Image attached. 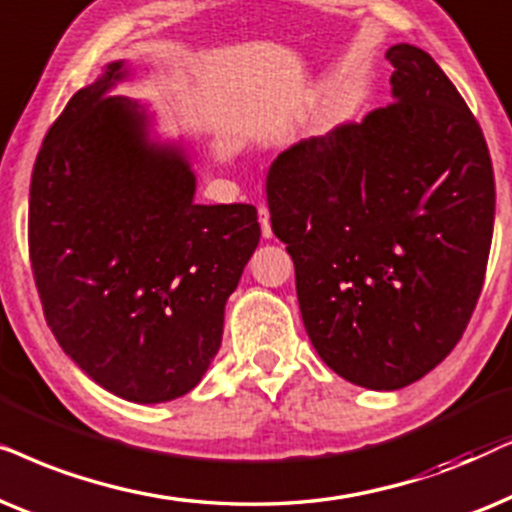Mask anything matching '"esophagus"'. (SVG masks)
<instances>
[{
  "instance_id": "34e87169",
  "label": "esophagus",
  "mask_w": 512,
  "mask_h": 512,
  "mask_svg": "<svg viewBox=\"0 0 512 512\" xmlns=\"http://www.w3.org/2000/svg\"><path fill=\"white\" fill-rule=\"evenodd\" d=\"M257 217H260V224H262V236L264 238L274 236V231H271V220H269V208L267 206L257 208Z\"/></svg>"
}]
</instances>
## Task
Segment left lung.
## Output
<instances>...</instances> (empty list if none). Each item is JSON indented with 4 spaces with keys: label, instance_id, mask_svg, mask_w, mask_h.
Instances as JSON below:
<instances>
[{
    "label": "left lung",
    "instance_id": "8db88e82",
    "mask_svg": "<svg viewBox=\"0 0 512 512\" xmlns=\"http://www.w3.org/2000/svg\"><path fill=\"white\" fill-rule=\"evenodd\" d=\"M393 105L276 156L271 229L295 262L313 349L351 384L398 391L459 342L485 281L494 170L426 51H386Z\"/></svg>",
    "mask_w": 512,
    "mask_h": 512
}]
</instances>
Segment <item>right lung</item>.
I'll return each mask as SVG.
<instances>
[{
  "label": "right lung",
  "instance_id": "obj_1",
  "mask_svg": "<svg viewBox=\"0 0 512 512\" xmlns=\"http://www.w3.org/2000/svg\"><path fill=\"white\" fill-rule=\"evenodd\" d=\"M112 60L46 133L30 185V260L63 351L138 405L192 391L217 356L224 306L260 243L248 203L199 206L185 140L147 102L109 95Z\"/></svg>",
  "mask_w": 512,
  "mask_h": 512
}]
</instances>
